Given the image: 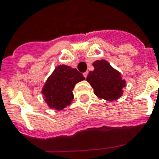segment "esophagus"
<instances>
[{"label":"esophagus","instance_id":"obj_1","mask_svg":"<svg viewBox=\"0 0 159 159\" xmlns=\"http://www.w3.org/2000/svg\"><path fill=\"white\" fill-rule=\"evenodd\" d=\"M83 75H84V77H87V75H88V72H87V71H86V72H84V73L83 74Z\"/></svg>","mask_w":159,"mask_h":159}]
</instances>
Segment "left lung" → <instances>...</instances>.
<instances>
[{
	"label": "left lung",
	"instance_id": "obj_1",
	"mask_svg": "<svg viewBox=\"0 0 159 159\" xmlns=\"http://www.w3.org/2000/svg\"><path fill=\"white\" fill-rule=\"evenodd\" d=\"M93 66L94 70L89 71L86 80L93 89L94 94L108 101L119 99L124 93L123 88L126 86L121 74L105 60H95Z\"/></svg>",
	"mask_w": 159,
	"mask_h": 159
}]
</instances>
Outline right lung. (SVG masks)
I'll return each mask as SVG.
<instances>
[{
    "mask_svg": "<svg viewBox=\"0 0 159 159\" xmlns=\"http://www.w3.org/2000/svg\"><path fill=\"white\" fill-rule=\"evenodd\" d=\"M85 80L76 69L66 65L58 66L48 77L41 93L49 108L62 110L74 99L73 89L77 83Z\"/></svg>",
    "mask_w": 159,
    "mask_h": 159,
    "instance_id": "add662e5",
    "label": "right lung"
}]
</instances>
